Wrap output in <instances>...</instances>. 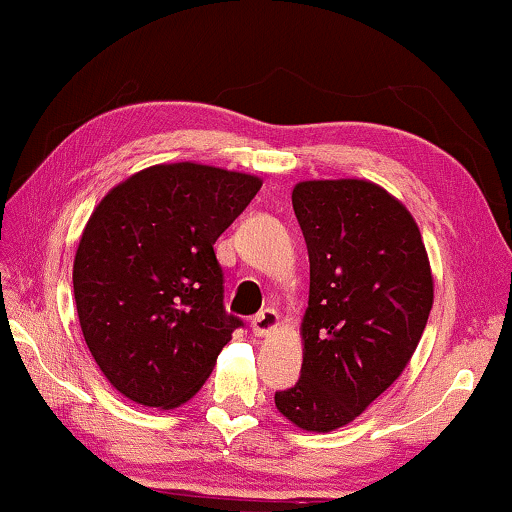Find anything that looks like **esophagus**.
Returning <instances> with one entry per match:
<instances>
[{"label": "esophagus", "mask_w": 512, "mask_h": 512, "mask_svg": "<svg viewBox=\"0 0 512 512\" xmlns=\"http://www.w3.org/2000/svg\"><path fill=\"white\" fill-rule=\"evenodd\" d=\"M278 323H280L278 312H275L273 307H266V310H262V312L253 316V321H250V328H253L257 337H264V335H269L271 330L278 328Z\"/></svg>", "instance_id": "34e87169"}]
</instances>
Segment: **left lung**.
Masks as SVG:
<instances>
[{"label": "left lung", "instance_id": "1", "mask_svg": "<svg viewBox=\"0 0 512 512\" xmlns=\"http://www.w3.org/2000/svg\"><path fill=\"white\" fill-rule=\"evenodd\" d=\"M310 255L303 367L275 405L305 431L353 421L401 376L433 307L421 232L364 180L300 182L291 193Z\"/></svg>", "mask_w": 512, "mask_h": 512}]
</instances>
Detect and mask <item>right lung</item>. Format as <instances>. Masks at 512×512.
Returning a JSON list of instances; mask_svg holds the SVG:
<instances>
[{
	"label": "right lung",
	"instance_id": "add662e5",
	"mask_svg": "<svg viewBox=\"0 0 512 512\" xmlns=\"http://www.w3.org/2000/svg\"><path fill=\"white\" fill-rule=\"evenodd\" d=\"M262 180L202 164L145 168L111 189L81 234L72 285L88 351L148 408L198 392L243 326L225 310L214 243Z\"/></svg>",
	"mask_w": 512,
	"mask_h": 512
}]
</instances>
